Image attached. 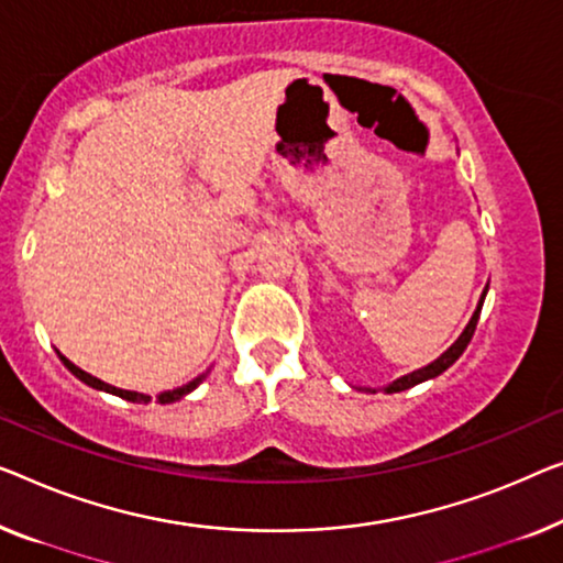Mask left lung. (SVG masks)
Here are the masks:
<instances>
[{"instance_id": "obj_1", "label": "left lung", "mask_w": 563, "mask_h": 563, "mask_svg": "<svg viewBox=\"0 0 563 563\" xmlns=\"http://www.w3.org/2000/svg\"><path fill=\"white\" fill-rule=\"evenodd\" d=\"M485 291H487V289H485ZM485 291H483V299H485ZM483 299H479V305H477V309H475V314H472V320H470L467 328H464V332L457 338V342H454V345H452L450 350H446L444 355H439L434 363L427 365V368L413 371V373H409V376L394 380V383H390V386H386V394H398V390H406V388L417 386V383L427 380V378H434V376H439V373H444L446 368H450V365H452L454 361H457V357L464 353V347L470 345L472 335H475V328H477V320H479V309H483Z\"/></svg>"}]
</instances>
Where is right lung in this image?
<instances>
[{"label": "right lung", "mask_w": 563, "mask_h": 563, "mask_svg": "<svg viewBox=\"0 0 563 563\" xmlns=\"http://www.w3.org/2000/svg\"><path fill=\"white\" fill-rule=\"evenodd\" d=\"M60 361L65 363V368H68V371L73 373V376L80 378L84 383H88V386H91V388H99V390H106V394H113V396H119V398H126V401H132V404H150V401H152L150 396L136 394V390H121V388H113V386H109V383H103V380H99V378H93L91 373L80 371L78 365H73V363L68 361V357H63V355H60ZM202 378H206V376H200V378L190 380V383H187V386H183V388H175V390H167V394H159V396H157V401H159V404H173V401H177V398H183L185 394H190L192 388H198Z\"/></svg>", "instance_id": "obj_1"}]
</instances>
